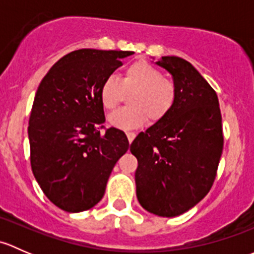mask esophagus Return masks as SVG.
<instances>
[{
  "mask_svg": "<svg viewBox=\"0 0 254 254\" xmlns=\"http://www.w3.org/2000/svg\"><path fill=\"white\" fill-rule=\"evenodd\" d=\"M125 134H127V140H129L130 143L132 142V140H134L135 136H136V134H135V132H132V131H127Z\"/></svg>",
  "mask_w": 254,
  "mask_h": 254,
  "instance_id": "esophagus-1",
  "label": "esophagus"
}]
</instances>
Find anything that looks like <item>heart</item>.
I'll use <instances>...</instances> for the list:
<instances>
[{"mask_svg": "<svg viewBox=\"0 0 254 254\" xmlns=\"http://www.w3.org/2000/svg\"><path fill=\"white\" fill-rule=\"evenodd\" d=\"M129 107L109 115V122L120 129H136L147 123H157L172 111L178 96L173 79L165 77L160 68L146 61H135L125 67L120 78L109 76L102 82L99 98L108 111L117 108L125 99Z\"/></svg>", "mask_w": 254, "mask_h": 254, "instance_id": "heart-1", "label": "heart"}]
</instances>
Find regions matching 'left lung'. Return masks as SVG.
<instances>
[{
  "mask_svg": "<svg viewBox=\"0 0 254 254\" xmlns=\"http://www.w3.org/2000/svg\"><path fill=\"white\" fill-rule=\"evenodd\" d=\"M158 66L172 75L177 102L162 120L140 132L130 146L137 158L136 196L148 212L173 217L209 193L224 147L216 92L190 63L162 56Z\"/></svg>",
  "mask_w": 254,
  "mask_h": 254,
  "instance_id": "1",
  "label": "left lung"
}]
</instances>
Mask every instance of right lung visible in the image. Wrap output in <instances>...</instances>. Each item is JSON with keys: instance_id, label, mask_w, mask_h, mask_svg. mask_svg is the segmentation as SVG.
<instances>
[{"instance_id": "1", "label": "right lung", "mask_w": 254, "mask_h": 254, "mask_svg": "<svg viewBox=\"0 0 254 254\" xmlns=\"http://www.w3.org/2000/svg\"><path fill=\"white\" fill-rule=\"evenodd\" d=\"M132 51L79 49L61 58L40 82L28 127L30 166L47 198L79 212L103 198L115 163L129 148L117 127L105 129L102 82Z\"/></svg>"}]
</instances>
